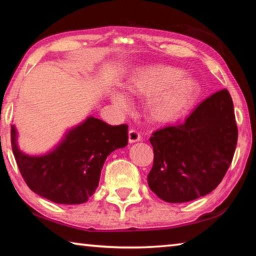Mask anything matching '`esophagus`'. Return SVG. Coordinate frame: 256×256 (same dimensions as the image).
I'll use <instances>...</instances> for the list:
<instances>
[{"label": "esophagus", "instance_id": "obj_1", "mask_svg": "<svg viewBox=\"0 0 256 256\" xmlns=\"http://www.w3.org/2000/svg\"><path fill=\"white\" fill-rule=\"evenodd\" d=\"M141 134L138 133L136 130H130L128 131V141L130 144H134V142H138L141 141Z\"/></svg>", "mask_w": 256, "mask_h": 256}]
</instances>
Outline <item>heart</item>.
Segmentation results:
<instances>
[{
	"label": "heart",
	"instance_id": "1",
	"mask_svg": "<svg viewBox=\"0 0 256 256\" xmlns=\"http://www.w3.org/2000/svg\"><path fill=\"white\" fill-rule=\"evenodd\" d=\"M128 92L148 98L146 112L156 122H170L183 114L196 100L200 86L183 71L170 66L138 68L128 84ZM112 102L122 110L130 107V100L120 92H112Z\"/></svg>",
	"mask_w": 256,
	"mask_h": 256
}]
</instances>
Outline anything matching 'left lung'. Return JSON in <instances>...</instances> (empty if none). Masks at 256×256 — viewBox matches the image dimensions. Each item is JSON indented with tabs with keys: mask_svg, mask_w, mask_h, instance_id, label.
<instances>
[{
	"mask_svg": "<svg viewBox=\"0 0 256 256\" xmlns=\"http://www.w3.org/2000/svg\"><path fill=\"white\" fill-rule=\"evenodd\" d=\"M238 130L227 89L203 100L183 123L152 133L150 190L170 203L193 201L212 192L235 154Z\"/></svg>",
	"mask_w": 256,
	"mask_h": 256,
	"instance_id": "obj_1",
	"label": "left lung"
}]
</instances>
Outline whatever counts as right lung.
<instances>
[{"instance_id": "right-lung-1", "label": "right lung", "mask_w": 256, "mask_h": 256, "mask_svg": "<svg viewBox=\"0 0 256 256\" xmlns=\"http://www.w3.org/2000/svg\"><path fill=\"white\" fill-rule=\"evenodd\" d=\"M11 125L12 150L29 188L60 204H81L98 188L102 164L112 151L128 146V125L118 126L92 116L68 130L58 146L42 156L24 154Z\"/></svg>"}]
</instances>
